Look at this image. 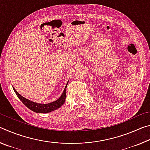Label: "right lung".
<instances>
[{
  "label": "right lung",
  "mask_w": 150,
  "mask_h": 150,
  "mask_svg": "<svg viewBox=\"0 0 150 150\" xmlns=\"http://www.w3.org/2000/svg\"><path fill=\"white\" fill-rule=\"evenodd\" d=\"M69 82V81H68ZM68 83L66 85L65 89L63 91L62 95H61L60 97L58 98L57 100H55L54 102L47 103V104H40L32 102L31 100H29L23 97L22 95H20V94L17 92L16 90L13 87V89L15 93L16 94L18 97L20 98V100L22 101V103L26 106L30 110L35 112L37 113H47L50 112L54 111L56 109L59 108L61 107L64 103L65 100V96H66V88H67Z\"/></svg>",
  "instance_id": "obj_1"
}]
</instances>
